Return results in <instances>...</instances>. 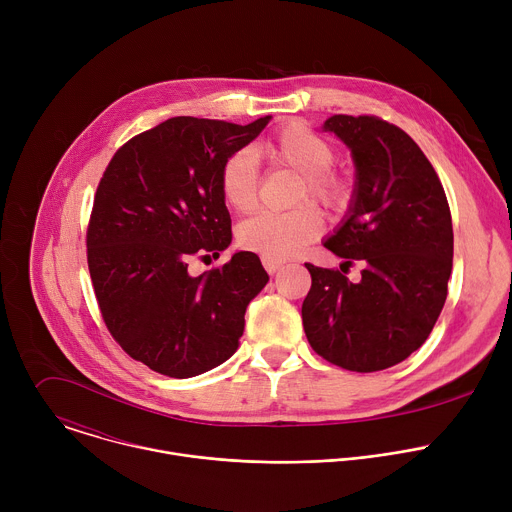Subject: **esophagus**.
Listing matches in <instances>:
<instances>
[{
	"label": "esophagus",
	"instance_id": "1",
	"mask_svg": "<svg viewBox=\"0 0 512 512\" xmlns=\"http://www.w3.org/2000/svg\"><path fill=\"white\" fill-rule=\"evenodd\" d=\"M261 263H263V267H265V271L267 273H275V271H279L281 269V261H275V259H269V257H261Z\"/></svg>",
	"mask_w": 512,
	"mask_h": 512
}]
</instances>
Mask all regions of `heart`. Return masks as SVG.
<instances>
[{"mask_svg":"<svg viewBox=\"0 0 512 512\" xmlns=\"http://www.w3.org/2000/svg\"><path fill=\"white\" fill-rule=\"evenodd\" d=\"M261 154L271 168H285L300 174L296 204L306 200L326 212L348 210L354 196V182L348 174L334 170L336 148L304 123H285L261 143ZM223 200L235 212L247 214L259 202V166L251 150L231 154L218 176ZM322 233V218L310 204L289 212H261L237 229V243L261 257L283 261L296 257Z\"/></svg>","mask_w":512,"mask_h":512,"instance_id":"obj_1","label":"heart"}]
</instances>
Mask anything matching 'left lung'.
I'll return each mask as SVG.
<instances>
[{"instance_id": "1", "label": "left lung", "mask_w": 512, "mask_h": 512, "mask_svg": "<svg viewBox=\"0 0 512 512\" xmlns=\"http://www.w3.org/2000/svg\"><path fill=\"white\" fill-rule=\"evenodd\" d=\"M352 152L350 214L324 243L360 261V281L306 263L312 287L302 306L310 346L356 373L393 367L431 334L448 298L454 231L444 186L419 145L375 115H334L324 123Z\"/></svg>"}]
</instances>
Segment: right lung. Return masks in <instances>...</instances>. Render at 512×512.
<instances>
[{
    "mask_svg": "<svg viewBox=\"0 0 512 512\" xmlns=\"http://www.w3.org/2000/svg\"><path fill=\"white\" fill-rule=\"evenodd\" d=\"M172 117L131 137L97 186L87 261L103 322L115 342L152 371L188 379L231 358L247 304L269 281L241 251L192 277V259L231 245L223 162L269 123Z\"/></svg>",
    "mask_w": 512,
    "mask_h": 512,
    "instance_id": "add662e5",
    "label": "right lung"
}]
</instances>
